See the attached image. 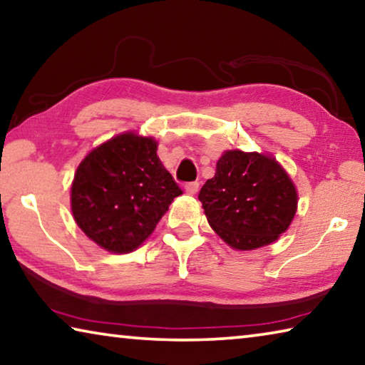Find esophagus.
Listing matches in <instances>:
<instances>
[{"mask_svg": "<svg viewBox=\"0 0 365 365\" xmlns=\"http://www.w3.org/2000/svg\"><path fill=\"white\" fill-rule=\"evenodd\" d=\"M197 190H200V183L197 182H190L185 185V191H187L188 195H196Z\"/></svg>", "mask_w": 365, "mask_h": 365, "instance_id": "34e87169", "label": "esophagus"}]
</instances>
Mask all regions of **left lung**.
<instances>
[{"label":"left lung","mask_w":365,"mask_h":365,"mask_svg":"<svg viewBox=\"0 0 365 365\" xmlns=\"http://www.w3.org/2000/svg\"><path fill=\"white\" fill-rule=\"evenodd\" d=\"M212 230L235 250L275 242L292 224L298 193L274 158L225 151L197 195Z\"/></svg>","instance_id":"8db88e82"}]
</instances>
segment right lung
Masks as SVG:
<instances>
[{
    "label": "right lung",
    "instance_id": "obj_1",
    "mask_svg": "<svg viewBox=\"0 0 365 365\" xmlns=\"http://www.w3.org/2000/svg\"><path fill=\"white\" fill-rule=\"evenodd\" d=\"M156 151L153 138L122 133L80 163L71 190L72 214L101 248L117 255L137 250L182 195Z\"/></svg>",
    "mask_w": 365,
    "mask_h": 365
}]
</instances>
